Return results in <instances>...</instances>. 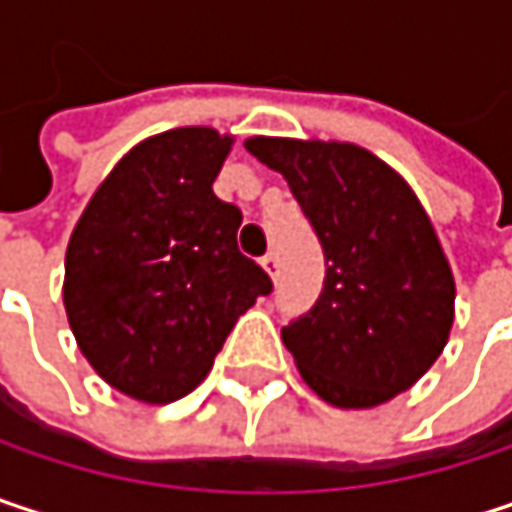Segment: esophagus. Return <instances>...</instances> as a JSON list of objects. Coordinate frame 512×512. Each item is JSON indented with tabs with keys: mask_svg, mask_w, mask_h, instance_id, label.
Returning a JSON list of instances; mask_svg holds the SVG:
<instances>
[{
	"mask_svg": "<svg viewBox=\"0 0 512 512\" xmlns=\"http://www.w3.org/2000/svg\"><path fill=\"white\" fill-rule=\"evenodd\" d=\"M260 266L266 269V275H269L272 281H275V278H278V272H281V263H278V255H275V252H269V255L260 257Z\"/></svg>",
	"mask_w": 512,
	"mask_h": 512,
	"instance_id": "obj_1",
	"label": "esophagus"
}]
</instances>
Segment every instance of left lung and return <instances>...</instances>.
I'll return each instance as SVG.
<instances>
[{"label":"left lung","instance_id":"left-lung-1","mask_svg":"<svg viewBox=\"0 0 512 512\" xmlns=\"http://www.w3.org/2000/svg\"><path fill=\"white\" fill-rule=\"evenodd\" d=\"M246 151L284 174L326 255L317 305L281 329L302 379L338 409H373L442 356L457 284L412 186L350 142L252 136Z\"/></svg>","mask_w":512,"mask_h":512}]
</instances>
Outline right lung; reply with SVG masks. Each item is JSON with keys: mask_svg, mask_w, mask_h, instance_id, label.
<instances>
[{"mask_svg": "<svg viewBox=\"0 0 512 512\" xmlns=\"http://www.w3.org/2000/svg\"><path fill=\"white\" fill-rule=\"evenodd\" d=\"M234 136L177 127L139 142L82 210L64 311L88 364L139 403L186 397L269 275L237 249L243 213L213 192Z\"/></svg>", "mask_w": 512, "mask_h": 512, "instance_id": "obj_1", "label": "right lung"}]
</instances>
